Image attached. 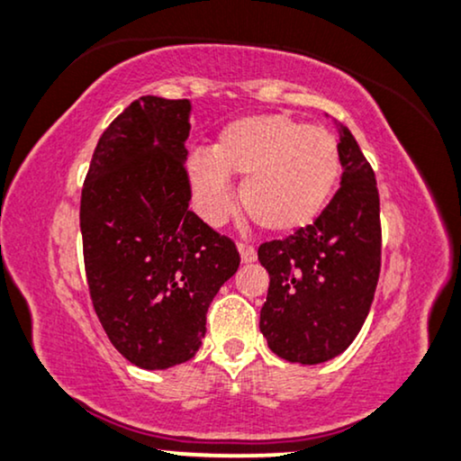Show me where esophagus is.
<instances>
[{
	"mask_svg": "<svg viewBox=\"0 0 461 461\" xmlns=\"http://www.w3.org/2000/svg\"><path fill=\"white\" fill-rule=\"evenodd\" d=\"M238 250H240V258H242L244 264H250V261L258 259V250H255L253 244L240 242V244H238Z\"/></svg>",
	"mask_w": 461,
	"mask_h": 461,
	"instance_id": "esophagus-1",
	"label": "esophagus"
}]
</instances>
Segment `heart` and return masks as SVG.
Segmentation results:
<instances>
[{"label": "heart", "instance_id": "1", "mask_svg": "<svg viewBox=\"0 0 461 461\" xmlns=\"http://www.w3.org/2000/svg\"><path fill=\"white\" fill-rule=\"evenodd\" d=\"M336 138L285 114H255L230 123L212 150L189 157L187 172L200 214L219 223L234 208L230 176H240L244 211L261 230L289 234L311 225L340 178Z\"/></svg>", "mask_w": 461, "mask_h": 461}]
</instances>
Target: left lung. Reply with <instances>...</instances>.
Listing matches in <instances>:
<instances>
[{
	"label": "left lung",
	"instance_id": "8db88e82",
	"mask_svg": "<svg viewBox=\"0 0 461 461\" xmlns=\"http://www.w3.org/2000/svg\"><path fill=\"white\" fill-rule=\"evenodd\" d=\"M340 189L311 225L258 250L270 274L259 330L278 357L323 364L359 334L381 272L376 178L348 127H338Z\"/></svg>",
	"mask_w": 461,
	"mask_h": 461
}]
</instances>
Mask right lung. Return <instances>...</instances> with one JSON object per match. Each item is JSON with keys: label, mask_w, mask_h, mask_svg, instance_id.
Returning a JSON list of instances; mask_svg holds the SVG:
<instances>
[{"label": "right lung", "mask_w": 461, "mask_h": 461, "mask_svg": "<svg viewBox=\"0 0 461 461\" xmlns=\"http://www.w3.org/2000/svg\"><path fill=\"white\" fill-rule=\"evenodd\" d=\"M189 100L144 95L102 133L80 197L93 308L144 370L189 361L208 306L240 266L236 244L189 211Z\"/></svg>", "instance_id": "right-lung-1"}]
</instances>
